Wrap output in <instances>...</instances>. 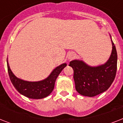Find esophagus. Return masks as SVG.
<instances>
[{
    "label": "esophagus",
    "mask_w": 123,
    "mask_h": 123,
    "mask_svg": "<svg viewBox=\"0 0 123 123\" xmlns=\"http://www.w3.org/2000/svg\"><path fill=\"white\" fill-rule=\"evenodd\" d=\"M75 57V54H69V55H68V59L69 60H71L72 59H73V58Z\"/></svg>",
    "instance_id": "1"
}]
</instances>
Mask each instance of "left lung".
I'll return each instance as SVG.
<instances>
[{
    "instance_id": "8db88e82",
    "label": "left lung",
    "mask_w": 123,
    "mask_h": 123,
    "mask_svg": "<svg viewBox=\"0 0 123 123\" xmlns=\"http://www.w3.org/2000/svg\"><path fill=\"white\" fill-rule=\"evenodd\" d=\"M112 50L106 62L91 66L82 60H73L69 66L73 69L75 89L81 95L93 97L107 91L114 80L117 71V54L111 36Z\"/></svg>"
}]
</instances>
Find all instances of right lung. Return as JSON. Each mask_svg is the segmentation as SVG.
<instances>
[{
  "mask_svg": "<svg viewBox=\"0 0 123 123\" xmlns=\"http://www.w3.org/2000/svg\"><path fill=\"white\" fill-rule=\"evenodd\" d=\"M7 64L10 80L15 89L21 94L31 99H42L50 94L54 89L56 79L67 66L66 63H63L56 67L50 75L43 80L29 82L16 77L11 70L7 60Z\"/></svg>",
  "mask_w": 123,
  "mask_h": 123,
  "instance_id": "1",
  "label": "right lung"
}]
</instances>
